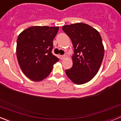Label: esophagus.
I'll use <instances>...</instances> for the list:
<instances>
[{
	"label": "esophagus",
	"mask_w": 121,
	"mask_h": 121,
	"mask_svg": "<svg viewBox=\"0 0 121 121\" xmlns=\"http://www.w3.org/2000/svg\"><path fill=\"white\" fill-rule=\"evenodd\" d=\"M66 57H67V56L66 55H60V59L61 60L64 59L66 58Z\"/></svg>",
	"instance_id": "34e87169"
}]
</instances>
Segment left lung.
Here are the masks:
<instances>
[{"mask_svg":"<svg viewBox=\"0 0 121 121\" xmlns=\"http://www.w3.org/2000/svg\"><path fill=\"white\" fill-rule=\"evenodd\" d=\"M62 30L71 39L74 47L73 66L65 70L73 83L81 85L89 82L100 68L104 47L99 32L86 23L64 25Z\"/></svg>","mask_w":121,"mask_h":121,"instance_id":"left-lung-1","label":"left lung"}]
</instances>
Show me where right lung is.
<instances>
[{
	"label": "right lung",
	"mask_w": 121,
	"mask_h": 121,
	"mask_svg": "<svg viewBox=\"0 0 121 121\" xmlns=\"http://www.w3.org/2000/svg\"><path fill=\"white\" fill-rule=\"evenodd\" d=\"M59 26H34L23 30L17 40L16 55L22 72L31 81L39 82L51 72L59 59L51 53Z\"/></svg>",
	"instance_id": "1"
}]
</instances>
